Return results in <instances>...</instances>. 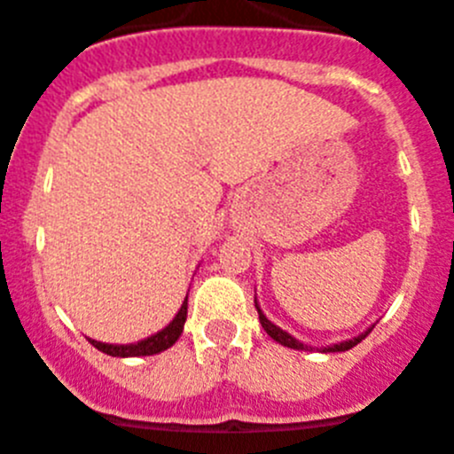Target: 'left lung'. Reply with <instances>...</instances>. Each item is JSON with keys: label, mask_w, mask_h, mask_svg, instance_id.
Here are the masks:
<instances>
[{"label": "left lung", "mask_w": 454, "mask_h": 454, "mask_svg": "<svg viewBox=\"0 0 454 454\" xmlns=\"http://www.w3.org/2000/svg\"><path fill=\"white\" fill-rule=\"evenodd\" d=\"M254 308H257L259 321H262L263 330H266V333L270 334V337L275 339V341H279L281 346H288V348H294V350H312V348H308V346H303L301 341H299V339H294L293 334H288V333H286V330H281L279 325H275V324H272V321H268L266 315H263V312H262V308L257 306V299H254ZM371 330L372 328H368L366 333H362V334H359V337H355V339H348V341H341V344L328 346V348H324V353H344V350H350V348H353V346H357L359 341H362V339L366 337L368 333H371Z\"/></svg>", "instance_id": "8db88e82"}]
</instances>
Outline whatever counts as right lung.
Returning <instances> with one entry per match:
<instances>
[{"instance_id": "1", "label": "right lung", "mask_w": 454, "mask_h": 454, "mask_svg": "<svg viewBox=\"0 0 454 454\" xmlns=\"http://www.w3.org/2000/svg\"><path fill=\"white\" fill-rule=\"evenodd\" d=\"M188 315V297L186 301L182 303L179 312L175 315V319L166 325L164 330H160L157 334H151L148 339H142L137 344H126V346H115V344H101V341H95V339H88L97 350L110 355V357H146V355H157L161 350L170 348L179 339V334L184 333V324H186Z\"/></svg>"}]
</instances>
